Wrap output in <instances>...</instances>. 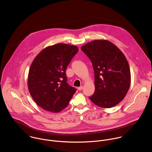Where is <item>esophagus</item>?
I'll list each match as a JSON object with an SVG mask.
<instances>
[{
	"mask_svg": "<svg viewBox=\"0 0 152 152\" xmlns=\"http://www.w3.org/2000/svg\"><path fill=\"white\" fill-rule=\"evenodd\" d=\"M82 89H83V86H80V87H79V88H77V89H78L79 91H81Z\"/></svg>",
	"mask_w": 152,
	"mask_h": 152,
	"instance_id": "34e87169",
	"label": "esophagus"
}]
</instances>
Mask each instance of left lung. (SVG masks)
<instances>
[{
	"mask_svg": "<svg viewBox=\"0 0 152 152\" xmlns=\"http://www.w3.org/2000/svg\"><path fill=\"white\" fill-rule=\"evenodd\" d=\"M91 61L95 91L89 97L99 107L110 108L120 103L130 85V71L121 50L110 42L95 40L81 48Z\"/></svg>",
	"mask_w": 152,
	"mask_h": 152,
	"instance_id": "obj_1",
	"label": "left lung"
}]
</instances>
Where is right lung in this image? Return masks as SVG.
Wrapping results in <instances>:
<instances>
[{
    "label": "right lung",
    "instance_id": "obj_1",
    "mask_svg": "<svg viewBox=\"0 0 152 152\" xmlns=\"http://www.w3.org/2000/svg\"><path fill=\"white\" fill-rule=\"evenodd\" d=\"M79 49L58 43L44 49L33 60L28 84L36 103L55 113L67 106L76 89L67 83L66 68Z\"/></svg>",
    "mask_w": 152,
    "mask_h": 152
}]
</instances>
